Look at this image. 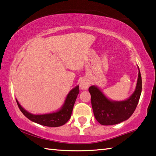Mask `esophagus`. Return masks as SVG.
<instances>
[{
    "label": "esophagus",
    "mask_w": 156,
    "mask_h": 156,
    "mask_svg": "<svg viewBox=\"0 0 156 156\" xmlns=\"http://www.w3.org/2000/svg\"><path fill=\"white\" fill-rule=\"evenodd\" d=\"M90 80L88 79L84 78L80 81V87L82 90H87V88L90 86Z\"/></svg>",
    "instance_id": "1"
}]
</instances>
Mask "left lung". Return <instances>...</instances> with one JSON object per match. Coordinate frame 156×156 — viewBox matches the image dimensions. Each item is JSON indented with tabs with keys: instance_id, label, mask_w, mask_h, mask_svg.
Instances as JSON below:
<instances>
[{
	"instance_id": "8db88e82",
	"label": "left lung",
	"mask_w": 156,
	"mask_h": 156,
	"mask_svg": "<svg viewBox=\"0 0 156 156\" xmlns=\"http://www.w3.org/2000/svg\"><path fill=\"white\" fill-rule=\"evenodd\" d=\"M139 75L134 92L128 99L122 101L109 100L98 86L92 85L88 90L91 95V104L94 115L102 125H114L127 120L135 111L142 90L141 76Z\"/></svg>"
}]
</instances>
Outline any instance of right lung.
Returning <instances> with one entry per match:
<instances>
[{"instance_id": "obj_1", "label": "right lung", "mask_w": 156, "mask_h": 156, "mask_svg": "<svg viewBox=\"0 0 156 156\" xmlns=\"http://www.w3.org/2000/svg\"><path fill=\"white\" fill-rule=\"evenodd\" d=\"M78 93L79 86L77 85L69 92L63 105L58 111L52 113L44 114V115H34V114L30 113L25 110L20 105L17 99L16 102L23 115L32 122L46 126L58 127L65 124L71 118L74 104H75Z\"/></svg>"}]
</instances>
